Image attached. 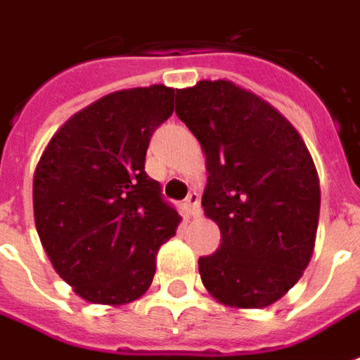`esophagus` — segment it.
Wrapping results in <instances>:
<instances>
[{
    "instance_id": "34e87169",
    "label": "esophagus",
    "mask_w": 360,
    "mask_h": 360,
    "mask_svg": "<svg viewBox=\"0 0 360 360\" xmlns=\"http://www.w3.org/2000/svg\"><path fill=\"white\" fill-rule=\"evenodd\" d=\"M183 212L191 218H195V216L200 214V198H198L197 193H191L187 198H185V202H183Z\"/></svg>"
}]
</instances>
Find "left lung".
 <instances>
[{
    "instance_id": "left-lung-1",
    "label": "left lung",
    "mask_w": 360,
    "mask_h": 360,
    "mask_svg": "<svg viewBox=\"0 0 360 360\" xmlns=\"http://www.w3.org/2000/svg\"><path fill=\"white\" fill-rule=\"evenodd\" d=\"M175 112L206 154L205 214L220 245L198 259L206 290L226 306L265 308L308 267L320 216V181L288 120L232 82L177 89Z\"/></svg>"
}]
</instances>
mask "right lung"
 <instances>
[{"label":"right lung","mask_w":360,"mask_h":360,"mask_svg":"<svg viewBox=\"0 0 360 360\" xmlns=\"http://www.w3.org/2000/svg\"><path fill=\"white\" fill-rule=\"evenodd\" d=\"M175 89L110 93L79 110L42 152L34 224L56 273L87 302L120 306L152 285L160 245L179 214L144 172L146 150L172 117Z\"/></svg>","instance_id":"right-lung-1"}]
</instances>
